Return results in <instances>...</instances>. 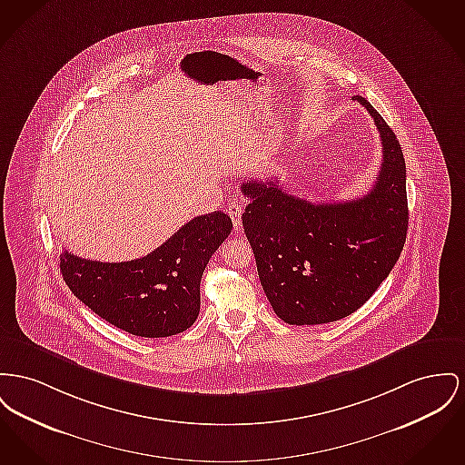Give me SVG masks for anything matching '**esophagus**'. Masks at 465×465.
Segmentation results:
<instances>
[{"label": "esophagus", "instance_id": "1", "mask_svg": "<svg viewBox=\"0 0 465 465\" xmlns=\"http://www.w3.org/2000/svg\"><path fill=\"white\" fill-rule=\"evenodd\" d=\"M228 214H230V218L233 221V226H235V230H241V226H242V213H244V209H242V205L239 203V202H232L230 205H228Z\"/></svg>", "mask_w": 465, "mask_h": 465}]
</instances>
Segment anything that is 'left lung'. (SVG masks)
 I'll return each instance as SVG.
<instances>
[{"label":"left lung","mask_w":465,"mask_h":465,"mask_svg":"<svg viewBox=\"0 0 465 465\" xmlns=\"http://www.w3.org/2000/svg\"><path fill=\"white\" fill-rule=\"evenodd\" d=\"M382 163L372 190L350 202L311 203L277 181H249L242 226L273 312L290 325H322L350 316L397 263L408 233L406 162L378 110Z\"/></svg>","instance_id":"obj_1"}]
</instances>
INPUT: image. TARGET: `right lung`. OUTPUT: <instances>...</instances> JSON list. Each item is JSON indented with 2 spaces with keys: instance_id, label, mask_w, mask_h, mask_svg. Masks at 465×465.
Masks as SVG:
<instances>
[{
  "instance_id": "obj_1",
  "label": "right lung",
  "mask_w": 465,
  "mask_h": 465,
  "mask_svg": "<svg viewBox=\"0 0 465 465\" xmlns=\"http://www.w3.org/2000/svg\"><path fill=\"white\" fill-rule=\"evenodd\" d=\"M232 228L218 211L192 219L138 260L105 263L64 251L59 269L72 293L110 325L138 337H168L198 318L202 273Z\"/></svg>"
}]
</instances>
